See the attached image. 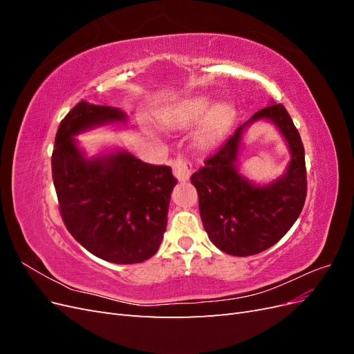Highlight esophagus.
<instances>
[{"label":"esophagus","mask_w":354,"mask_h":354,"mask_svg":"<svg viewBox=\"0 0 354 354\" xmlns=\"http://www.w3.org/2000/svg\"><path fill=\"white\" fill-rule=\"evenodd\" d=\"M173 173L178 181H187L192 174V164L185 158H176L173 160Z\"/></svg>","instance_id":"1"}]
</instances>
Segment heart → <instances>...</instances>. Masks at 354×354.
<instances>
[{
    "label": "heart",
    "instance_id": "heart-1",
    "mask_svg": "<svg viewBox=\"0 0 354 354\" xmlns=\"http://www.w3.org/2000/svg\"><path fill=\"white\" fill-rule=\"evenodd\" d=\"M202 115L204 118L196 127L194 140L198 146L205 147L218 142L229 130L234 121V108L226 102L211 106V100L205 97H192L164 112L160 121L167 127L187 128Z\"/></svg>",
    "mask_w": 354,
    "mask_h": 354
}]
</instances>
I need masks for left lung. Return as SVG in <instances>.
Here are the masks:
<instances>
[{
  "instance_id": "left-lung-1",
  "label": "left lung",
  "mask_w": 354,
  "mask_h": 354,
  "mask_svg": "<svg viewBox=\"0 0 354 354\" xmlns=\"http://www.w3.org/2000/svg\"><path fill=\"white\" fill-rule=\"evenodd\" d=\"M260 120L277 128L292 155L286 173L266 185L255 184L239 169L243 134ZM190 180L198 190L203 227L220 251L248 257L270 248L292 227L307 194L304 146L291 116L282 104L270 102L243 122Z\"/></svg>"
}]
</instances>
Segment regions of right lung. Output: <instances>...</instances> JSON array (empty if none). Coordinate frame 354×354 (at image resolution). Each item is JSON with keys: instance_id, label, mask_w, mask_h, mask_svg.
I'll list each match as a JSON object with an SVG mask.
<instances>
[{"instance_id": "1", "label": "right lung", "mask_w": 354, "mask_h": 354, "mask_svg": "<svg viewBox=\"0 0 354 354\" xmlns=\"http://www.w3.org/2000/svg\"><path fill=\"white\" fill-rule=\"evenodd\" d=\"M120 108L80 102L65 116L51 156L62 218L72 236L99 259L142 263L158 251L177 180L167 165H151L122 147L88 156L75 137L125 125Z\"/></svg>"}]
</instances>
